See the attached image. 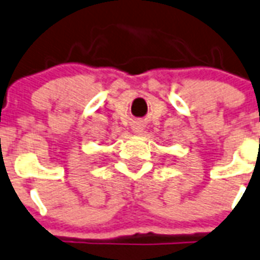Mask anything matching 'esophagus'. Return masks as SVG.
<instances>
[{"label":"esophagus","instance_id":"1","mask_svg":"<svg viewBox=\"0 0 260 260\" xmlns=\"http://www.w3.org/2000/svg\"><path fill=\"white\" fill-rule=\"evenodd\" d=\"M132 129H134L135 134H140L141 131H143V124H141L140 121H136V123H134V125H132Z\"/></svg>","mask_w":260,"mask_h":260}]
</instances>
